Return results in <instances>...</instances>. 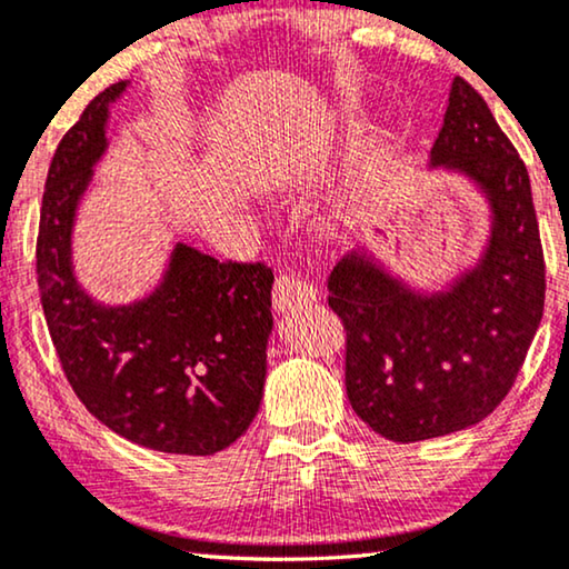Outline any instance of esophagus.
<instances>
[{"mask_svg": "<svg viewBox=\"0 0 569 569\" xmlns=\"http://www.w3.org/2000/svg\"><path fill=\"white\" fill-rule=\"evenodd\" d=\"M315 299H317L315 286L297 276H280L276 280V289H272V305H276V309H280V312H286V309H293V307H301V305H309V301H315Z\"/></svg>", "mask_w": 569, "mask_h": 569, "instance_id": "1", "label": "esophagus"}]
</instances>
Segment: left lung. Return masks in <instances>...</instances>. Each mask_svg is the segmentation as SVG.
<instances>
[{"label":"left lung","instance_id":"obj_1","mask_svg":"<svg viewBox=\"0 0 569 569\" xmlns=\"http://www.w3.org/2000/svg\"><path fill=\"white\" fill-rule=\"evenodd\" d=\"M431 166L479 181L495 229L479 268L452 291L416 297L369 260H343L328 305L346 328V392L392 442L473 427L502 403L539 330L547 264L531 179L471 82L456 78Z\"/></svg>","mask_w":569,"mask_h":569}]
</instances>
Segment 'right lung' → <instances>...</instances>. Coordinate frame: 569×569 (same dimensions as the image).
Wrapping results in <instances>:
<instances>
[{"mask_svg":"<svg viewBox=\"0 0 569 569\" xmlns=\"http://www.w3.org/2000/svg\"><path fill=\"white\" fill-rule=\"evenodd\" d=\"M98 93L51 158L36 239V276L51 343L80 403L142 448L213 456L252 423L264 388L272 328V268L216 260L179 244L153 297L106 309L78 289L70 268L74 206L103 153Z\"/></svg>","mask_w":569,"mask_h":569,"instance_id":"right-lung-1","label":"right lung"}]
</instances>
